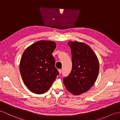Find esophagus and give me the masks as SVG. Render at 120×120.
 Segmentation results:
<instances>
[{
	"label": "esophagus",
	"instance_id": "34e87169",
	"mask_svg": "<svg viewBox=\"0 0 120 120\" xmlns=\"http://www.w3.org/2000/svg\"><path fill=\"white\" fill-rule=\"evenodd\" d=\"M58 72H59L60 74H61L62 73V69H58Z\"/></svg>",
	"mask_w": 120,
	"mask_h": 120
}]
</instances>
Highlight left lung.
Listing matches in <instances>:
<instances>
[{
  "label": "left lung",
  "mask_w": 120,
  "mask_h": 120,
  "mask_svg": "<svg viewBox=\"0 0 120 120\" xmlns=\"http://www.w3.org/2000/svg\"><path fill=\"white\" fill-rule=\"evenodd\" d=\"M68 44L71 50L72 68L68 76L63 78L64 83L69 92L78 95L94 85L99 73V60L86 44L70 41Z\"/></svg>",
  "instance_id": "1"
}]
</instances>
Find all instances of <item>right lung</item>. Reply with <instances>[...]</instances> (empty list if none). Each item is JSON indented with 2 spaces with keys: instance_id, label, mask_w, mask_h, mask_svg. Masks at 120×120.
I'll list each match as a JSON object with an SVG mask.
<instances>
[{
  "instance_id": "add662e5",
  "label": "right lung",
  "mask_w": 120,
  "mask_h": 120,
  "mask_svg": "<svg viewBox=\"0 0 120 120\" xmlns=\"http://www.w3.org/2000/svg\"><path fill=\"white\" fill-rule=\"evenodd\" d=\"M55 48L54 42L42 40L28 47L23 52L20 72L23 82L32 92L45 93L59 74L52 54Z\"/></svg>"
}]
</instances>
